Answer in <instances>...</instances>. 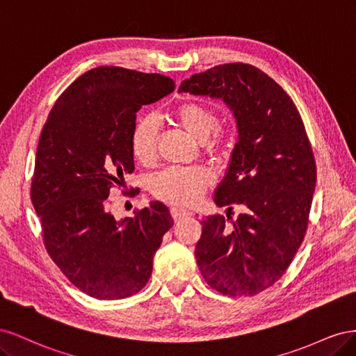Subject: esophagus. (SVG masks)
Instances as JSON below:
<instances>
[{"label": "esophagus", "mask_w": 356, "mask_h": 356, "mask_svg": "<svg viewBox=\"0 0 356 356\" xmlns=\"http://www.w3.org/2000/svg\"><path fill=\"white\" fill-rule=\"evenodd\" d=\"M170 213H172V218H174L175 221H181L187 217H191V212L187 209H182V208H172Z\"/></svg>", "instance_id": "1"}]
</instances>
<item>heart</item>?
<instances>
[{
	"mask_svg": "<svg viewBox=\"0 0 356 356\" xmlns=\"http://www.w3.org/2000/svg\"><path fill=\"white\" fill-rule=\"evenodd\" d=\"M172 117L179 127L195 138L197 143L208 141L218 126V114L211 106L200 102H184L172 110ZM159 126L154 117H139L131 134V152L136 161L143 165L152 163L157 152ZM207 153L221 157L227 153L225 139L218 136L209 143ZM211 184V178L202 169L169 168L160 172L152 181L153 195L166 203L178 207H191L204 195Z\"/></svg>",
	"mask_w": 356,
	"mask_h": 356,
	"instance_id": "b5f03b06",
	"label": "heart"
}]
</instances>
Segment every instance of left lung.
I'll return each mask as SVG.
<instances>
[{"instance_id":"left-lung-1","label":"left lung","mask_w":356,"mask_h":356,"mask_svg":"<svg viewBox=\"0 0 356 356\" xmlns=\"http://www.w3.org/2000/svg\"><path fill=\"white\" fill-rule=\"evenodd\" d=\"M178 92L222 99L239 134L213 196L227 207V218L211 215L200 222L199 270L224 296H257L282 277L307 230L316 163L303 120L281 86L250 63L195 74ZM232 204L244 208L236 222Z\"/></svg>"}]
</instances>
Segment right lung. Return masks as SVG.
<instances>
[{
	"instance_id": "obj_1",
	"label": "right lung",
	"mask_w": 356,
	"mask_h": 356,
	"mask_svg": "<svg viewBox=\"0 0 356 356\" xmlns=\"http://www.w3.org/2000/svg\"><path fill=\"white\" fill-rule=\"evenodd\" d=\"M174 90V80L161 74L93 68L63 90L41 131L31 200L42 241L70 282L93 298L120 300L141 291L161 238L174 225L161 202L118 221L108 199L135 169L136 113Z\"/></svg>"
}]
</instances>
